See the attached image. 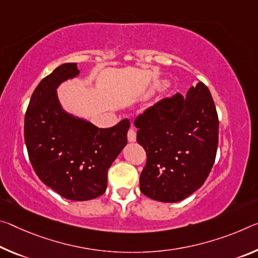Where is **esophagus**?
Masks as SVG:
<instances>
[{"instance_id":"1","label":"esophagus","mask_w":258,"mask_h":258,"mask_svg":"<svg viewBox=\"0 0 258 258\" xmlns=\"http://www.w3.org/2000/svg\"><path fill=\"white\" fill-rule=\"evenodd\" d=\"M127 139L130 142H134L137 140V133L136 131H134L133 128H130L128 132H127Z\"/></svg>"}]
</instances>
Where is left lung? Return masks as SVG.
Listing matches in <instances>:
<instances>
[{
  "label": "left lung",
  "mask_w": 258,
  "mask_h": 258,
  "mask_svg": "<svg viewBox=\"0 0 258 258\" xmlns=\"http://www.w3.org/2000/svg\"><path fill=\"white\" fill-rule=\"evenodd\" d=\"M138 144L147 154L140 175L142 194L159 202H179L201 187L214 166L218 114L203 83L145 110L134 120Z\"/></svg>",
  "instance_id": "8db88e82"
}]
</instances>
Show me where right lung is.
Wrapping results in <instances>:
<instances>
[{
	"instance_id": "1",
	"label": "right lung",
	"mask_w": 258,
	"mask_h": 258,
	"mask_svg": "<svg viewBox=\"0 0 258 258\" xmlns=\"http://www.w3.org/2000/svg\"><path fill=\"white\" fill-rule=\"evenodd\" d=\"M78 75L77 63H65L40 81L26 110L24 138L40 180L65 199L87 201L107 189L108 170L127 144L130 121L99 128L65 112L56 89Z\"/></svg>"
}]
</instances>
